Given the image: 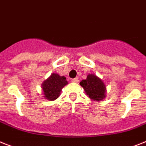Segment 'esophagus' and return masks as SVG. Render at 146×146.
I'll return each instance as SVG.
<instances>
[{
	"instance_id": "34e87169",
	"label": "esophagus",
	"mask_w": 146,
	"mask_h": 146,
	"mask_svg": "<svg viewBox=\"0 0 146 146\" xmlns=\"http://www.w3.org/2000/svg\"><path fill=\"white\" fill-rule=\"evenodd\" d=\"M72 82H74V83H78V81H79V80H78V78H73L72 80Z\"/></svg>"
}]
</instances>
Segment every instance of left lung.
Wrapping results in <instances>:
<instances>
[{
	"instance_id": "8db88e82",
	"label": "left lung",
	"mask_w": 146,
	"mask_h": 146,
	"mask_svg": "<svg viewBox=\"0 0 146 146\" xmlns=\"http://www.w3.org/2000/svg\"><path fill=\"white\" fill-rule=\"evenodd\" d=\"M86 95L93 101H101L106 96V86L100 78L95 74H89L86 80L80 83Z\"/></svg>"
}]
</instances>
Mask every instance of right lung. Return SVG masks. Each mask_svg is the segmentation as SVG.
Segmentation results:
<instances>
[{
    "label": "right lung",
    "instance_id": "obj_1",
    "mask_svg": "<svg viewBox=\"0 0 146 146\" xmlns=\"http://www.w3.org/2000/svg\"><path fill=\"white\" fill-rule=\"evenodd\" d=\"M68 82L64 76H60L57 74H52L50 78L43 82L42 90L44 97L49 101H54L59 97L62 88Z\"/></svg>",
    "mask_w": 146,
    "mask_h": 146
}]
</instances>
